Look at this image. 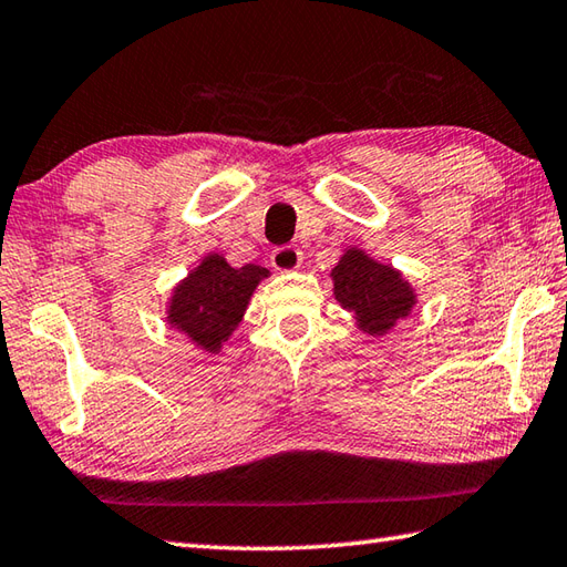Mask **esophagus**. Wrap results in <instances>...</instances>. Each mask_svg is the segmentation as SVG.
<instances>
[{"instance_id": "1", "label": "esophagus", "mask_w": 567, "mask_h": 567, "mask_svg": "<svg viewBox=\"0 0 567 567\" xmlns=\"http://www.w3.org/2000/svg\"><path fill=\"white\" fill-rule=\"evenodd\" d=\"M270 262H272V268L280 270V272L297 270L299 265H302V250L295 248V246H280V248L272 250Z\"/></svg>"}]
</instances>
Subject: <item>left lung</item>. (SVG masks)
<instances>
[{"label": "left lung", "instance_id": "obj_1", "mask_svg": "<svg viewBox=\"0 0 567 567\" xmlns=\"http://www.w3.org/2000/svg\"><path fill=\"white\" fill-rule=\"evenodd\" d=\"M334 295L369 334H383L410 312L415 297L393 268L373 262L361 250H349L331 270Z\"/></svg>", "mask_w": 567, "mask_h": 567}]
</instances>
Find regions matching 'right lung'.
Returning a JSON list of instances; mask_svg holds the SVG:
<instances>
[{"instance_id": "add662e5", "label": "right lung", "mask_w": 567, "mask_h": 567, "mask_svg": "<svg viewBox=\"0 0 567 567\" xmlns=\"http://www.w3.org/2000/svg\"><path fill=\"white\" fill-rule=\"evenodd\" d=\"M260 277H268V270L258 265L236 270L220 255H208L174 292L169 321L202 349L218 351L246 312Z\"/></svg>"}]
</instances>
